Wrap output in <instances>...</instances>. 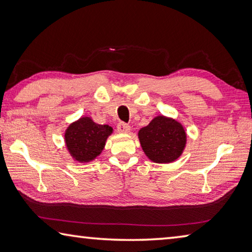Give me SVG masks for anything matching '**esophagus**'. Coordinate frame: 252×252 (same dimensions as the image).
<instances>
[{
	"label": "esophagus",
	"instance_id": "1",
	"mask_svg": "<svg viewBox=\"0 0 252 252\" xmlns=\"http://www.w3.org/2000/svg\"><path fill=\"white\" fill-rule=\"evenodd\" d=\"M117 130L119 132H122V133H126V132L130 131V126L125 122H119L117 125Z\"/></svg>",
	"mask_w": 252,
	"mask_h": 252
}]
</instances>
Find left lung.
I'll return each mask as SVG.
<instances>
[{
  "mask_svg": "<svg viewBox=\"0 0 252 252\" xmlns=\"http://www.w3.org/2000/svg\"><path fill=\"white\" fill-rule=\"evenodd\" d=\"M139 140L144 153L157 163L177 160L185 149V129L173 119L157 117L139 131Z\"/></svg>",
  "mask_w": 252,
  "mask_h": 252,
  "instance_id": "obj_1",
  "label": "left lung"
}]
</instances>
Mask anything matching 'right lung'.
<instances>
[{
  "mask_svg": "<svg viewBox=\"0 0 252 252\" xmlns=\"http://www.w3.org/2000/svg\"><path fill=\"white\" fill-rule=\"evenodd\" d=\"M112 127L97 125L91 118L84 117L73 122L65 131V143L70 155L79 162H89L103 150Z\"/></svg>",
  "mask_w": 252,
  "mask_h": 252,
  "instance_id": "right-lung-1",
  "label": "right lung"
}]
</instances>
